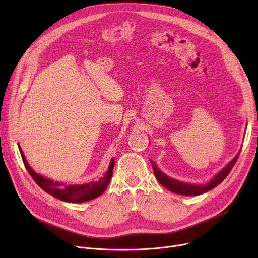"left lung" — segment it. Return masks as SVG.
Masks as SVG:
<instances>
[{
  "label": "left lung",
  "instance_id": "obj_1",
  "mask_svg": "<svg viewBox=\"0 0 258 258\" xmlns=\"http://www.w3.org/2000/svg\"><path fill=\"white\" fill-rule=\"evenodd\" d=\"M239 153L231 161H230V163H228L227 166H225L210 182H208L205 185H195V184L183 183V182L177 181V180H174L172 178H169L168 175H166L165 173L160 171L157 164L155 163L154 161H151V163L153 165V169H154V172H155L157 180L159 181V183L162 186H164L165 188H167L168 190H170L174 194H178V195H183V196H199V195L205 194V192L211 190V189H213L214 187H216L219 184H221L226 179V177L229 174V172L231 171V169L233 168L235 162L237 161Z\"/></svg>",
  "mask_w": 258,
  "mask_h": 258
}]
</instances>
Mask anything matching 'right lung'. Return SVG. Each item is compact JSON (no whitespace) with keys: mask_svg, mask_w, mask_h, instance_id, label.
<instances>
[{"mask_svg":"<svg viewBox=\"0 0 258 258\" xmlns=\"http://www.w3.org/2000/svg\"><path fill=\"white\" fill-rule=\"evenodd\" d=\"M19 150L22 156V160L24 162V165L27 171L29 172V174L34 180V182L47 194L53 196L54 198H56L58 200H61L63 202H69V203H84L101 196L106 189L108 183L111 181L112 174H113V168L115 165V161L114 159H112L104 177H102L100 180L96 182L93 181L83 185H66V183L53 181L36 173L29 166L28 162H27L20 145H19Z\"/></svg>","mask_w":258,"mask_h":258,"instance_id":"obj_1","label":"right lung"}]
</instances>
